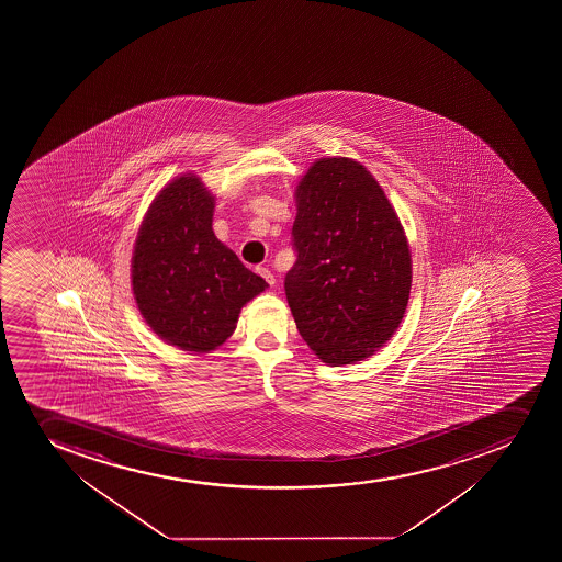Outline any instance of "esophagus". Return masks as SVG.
I'll return each mask as SVG.
<instances>
[{
	"label": "esophagus",
	"mask_w": 562,
	"mask_h": 562,
	"mask_svg": "<svg viewBox=\"0 0 562 562\" xmlns=\"http://www.w3.org/2000/svg\"><path fill=\"white\" fill-rule=\"evenodd\" d=\"M256 272H258L269 285H274V282H277V278H274V274H272L267 267H256Z\"/></svg>",
	"instance_id": "esophagus-1"
}]
</instances>
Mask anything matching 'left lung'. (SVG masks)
<instances>
[{
    "label": "left lung",
    "instance_id": "left-lung-1",
    "mask_svg": "<svg viewBox=\"0 0 562 562\" xmlns=\"http://www.w3.org/2000/svg\"><path fill=\"white\" fill-rule=\"evenodd\" d=\"M285 296L302 339L331 367L373 356L400 328L412 285L405 231L361 162L323 157L296 184Z\"/></svg>",
    "mask_w": 562,
    "mask_h": 562
}]
</instances>
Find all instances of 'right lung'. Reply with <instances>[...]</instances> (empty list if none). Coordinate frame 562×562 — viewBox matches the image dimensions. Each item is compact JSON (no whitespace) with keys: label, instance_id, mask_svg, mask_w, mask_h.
<instances>
[{"label":"right lung","instance_id":"add662e5","mask_svg":"<svg viewBox=\"0 0 562 562\" xmlns=\"http://www.w3.org/2000/svg\"><path fill=\"white\" fill-rule=\"evenodd\" d=\"M214 195L194 173L165 184L140 223L132 288L146 324L168 345L209 353L269 288L212 231Z\"/></svg>","mask_w":562,"mask_h":562}]
</instances>
